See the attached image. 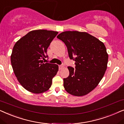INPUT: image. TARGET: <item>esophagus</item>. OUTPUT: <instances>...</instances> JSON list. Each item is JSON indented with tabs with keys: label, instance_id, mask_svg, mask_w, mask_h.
Wrapping results in <instances>:
<instances>
[{
	"label": "esophagus",
	"instance_id": "1",
	"mask_svg": "<svg viewBox=\"0 0 124 124\" xmlns=\"http://www.w3.org/2000/svg\"><path fill=\"white\" fill-rule=\"evenodd\" d=\"M63 67V65H59V70H61V69H62V68Z\"/></svg>",
	"mask_w": 124,
	"mask_h": 124
}]
</instances>
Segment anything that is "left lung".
I'll return each instance as SVG.
<instances>
[{
  "mask_svg": "<svg viewBox=\"0 0 124 124\" xmlns=\"http://www.w3.org/2000/svg\"><path fill=\"white\" fill-rule=\"evenodd\" d=\"M57 38L65 43L75 69L68 67L69 76L63 79V86L71 95L81 96L95 88L107 68L108 55L104 44L98 39L78 31L61 33Z\"/></svg>",
  "mask_w": 124,
  "mask_h": 124,
  "instance_id": "obj_1",
  "label": "left lung"
}]
</instances>
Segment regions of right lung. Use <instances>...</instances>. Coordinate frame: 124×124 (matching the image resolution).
<instances>
[{
	"instance_id": "obj_1",
	"label": "right lung",
	"mask_w": 124,
	"mask_h": 124,
	"mask_svg": "<svg viewBox=\"0 0 124 124\" xmlns=\"http://www.w3.org/2000/svg\"><path fill=\"white\" fill-rule=\"evenodd\" d=\"M58 32L47 30L29 32L16 42L11 56V65L18 81L34 93L48 90L58 66L45 63L47 49Z\"/></svg>"
}]
</instances>
